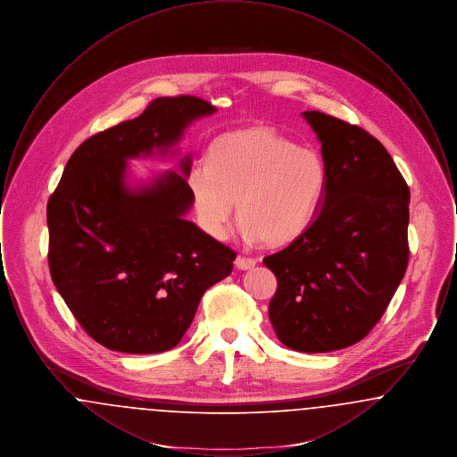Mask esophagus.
<instances>
[{
    "label": "esophagus",
    "mask_w": 457,
    "mask_h": 457,
    "mask_svg": "<svg viewBox=\"0 0 457 457\" xmlns=\"http://www.w3.org/2000/svg\"><path fill=\"white\" fill-rule=\"evenodd\" d=\"M257 261L252 259V257H243L239 255L238 259L235 261V265L238 267L239 270H248V269H253Z\"/></svg>",
    "instance_id": "34e87169"
}]
</instances>
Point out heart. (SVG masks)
Instances as JSON below:
<instances>
[{"mask_svg":"<svg viewBox=\"0 0 457 457\" xmlns=\"http://www.w3.org/2000/svg\"><path fill=\"white\" fill-rule=\"evenodd\" d=\"M326 185L320 154L263 125L220 135L209 149V162L188 173L196 218L209 235L228 233L238 200L245 235L270 246L303 233Z\"/></svg>","mask_w":457,"mask_h":457,"instance_id":"b5f03b06","label":"heart"}]
</instances>
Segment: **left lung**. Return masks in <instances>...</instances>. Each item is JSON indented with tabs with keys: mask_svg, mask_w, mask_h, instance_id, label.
Here are the masks:
<instances>
[{
	"mask_svg": "<svg viewBox=\"0 0 457 457\" xmlns=\"http://www.w3.org/2000/svg\"><path fill=\"white\" fill-rule=\"evenodd\" d=\"M324 196L303 233L263 259L278 291L269 319L284 346L328 353L361 341L391 303L408 261L410 188L369 131L319 111Z\"/></svg>",
	"mask_w": 457,
	"mask_h": 457,
	"instance_id": "left-lung-1",
	"label": "left lung"
}]
</instances>
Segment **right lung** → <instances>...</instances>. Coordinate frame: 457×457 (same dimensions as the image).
I'll list each match as a JSON object with an SVG mask.
<instances>
[{"instance_id": "add662e5", "label": "right lung", "mask_w": 457, "mask_h": 457, "mask_svg": "<svg viewBox=\"0 0 457 457\" xmlns=\"http://www.w3.org/2000/svg\"><path fill=\"white\" fill-rule=\"evenodd\" d=\"M216 108L194 96L157 97L135 120L87 138L47 202L49 272L70 312L104 348H174L204 293L228 278L237 253L183 218L194 204L183 173L130 187L127 161L168 153Z\"/></svg>"}]
</instances>
